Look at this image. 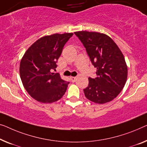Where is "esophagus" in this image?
Segmentation results:
<instances>
[{"label": "esophagus", "instance_id": "34e87169", "mask_svg": "<svg viewBox=\"0 0 147 147\" xmlns=\"http://www.w3.org/2000/svg\"><path fill=\"white\" fill-rule=\"evenodd\" d=\"M70 78H71V80L72 81V82H75L76 79H77V77H76V76H75V77H74V76H71V77Z\"/></svg>", "mask_w": 147, "mask_h": 147}]
</instances>
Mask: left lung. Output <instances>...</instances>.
<instances>
[{"label":"left lung","instance_id":"8db88e82","mask_svg":"<svg viewBox=\"0 0 147 147\" xmlns=\"http://www.w3.org/2000/svg\"><path fill=\"white\" fill-rule=\"evenodd\" d=\"M74 34L86 48L96 68V77L88 78L84 89L87 99L103 104L117 97L125 84L127 66L121 50L110 37L95 32L79 31Z\"/></svg>","mask_w":147,"mask_h":147}]
</instances>
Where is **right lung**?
<instances>
[{"label":"right lung","mask_w":147,"mask_h":147,"mask_svg":"<svg viewBox=\"0 0 147 147\" xmlns=\"http://www.w3.org/2000/svg\"><path fill=\"white\" fill-rule=\"evenodd\" d=\"M73 33L55 34L38 39L28 48L20 64V75L28 93L44 104L60 100L65 94L69 82L59 73H51L63 48Z\"/></svg>","instance_id":"add662e5"}]
</instances>
